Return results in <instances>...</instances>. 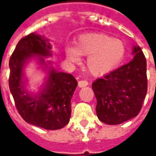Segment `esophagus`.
Masks as SVG:
<instances>
[{
  "label": "esophagus",
  "instance_id": "obj_1",
  "mask_svg": "<svg viewBox=\"0 0 156 156\" xmlns=\"http://www.w3.org/2000/svg\"><path fill=\"white\" fill-rule=\"evenodd\" d=\"M88 83L87 81H85V80H81V81L78 82V87L79 88H83V87H86V86H88Z\"/></svg>",
  "mask_w": 156,
  "mask_h": 156
}]
</instances>
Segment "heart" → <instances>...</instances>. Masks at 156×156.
Here are the masks:
<instances>
[{
	"instance_id": "1",
	"label": "heart",
	"mask_w": 156,
	"mask_h": 156,
	"mask_svg": "<svg viewBox=\"0 0 156 156\" xmlns=\"http://www.w3.org/2000/svg\"><path fill=\"white\" fill-rule=\"evenodd\" d=\"M125 53V45L120 39L104 33L79 36L74 46L65 49L66 58L73 63L80 62V56H88L86 68L91 74L101 76L112 71L120 63Z\"/></svg>"
}]
</instances>
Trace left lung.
<instances>
[{
    "instance_id": "left-lung-1",
    "label": "left lung",
    "mask_w": 156,
    "mask_h": 156,
    "mask_svg": "<svg viewBox=\"0 0 156 156\" xmlns=\"http://www.w3.org/2000/svg\"><path fill=\"white\" fill-rule=\"evenodd\" d=\"M127 64L96 79L92 88L97 98L96 114L107 124H119L139 115L147 93L146 59L138 45Z\"/></svg>"
}]
</instances>
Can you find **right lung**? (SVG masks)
Here are the masks:
<instances>
[{"mask_svg": "<svg viewBox=\"0 0 156 156\" xmlns=\"http://www.w3.org/2000/svg\"><path fill=\"white\" fill-rule=\"evenodd\" d=\"M49 39L32 32L21 39L9 61V88L16 107L24 120L48 130L67 125L71 116V99L78 82L70 73L57 71L52 62ZM32 60H36L46 76L37 93L26 89L25 69Z\"/></svg>", "mask_w": 156, "mask_h": 156, "instance_id": "obj_1", "label": "right lung"}]
</instances>
